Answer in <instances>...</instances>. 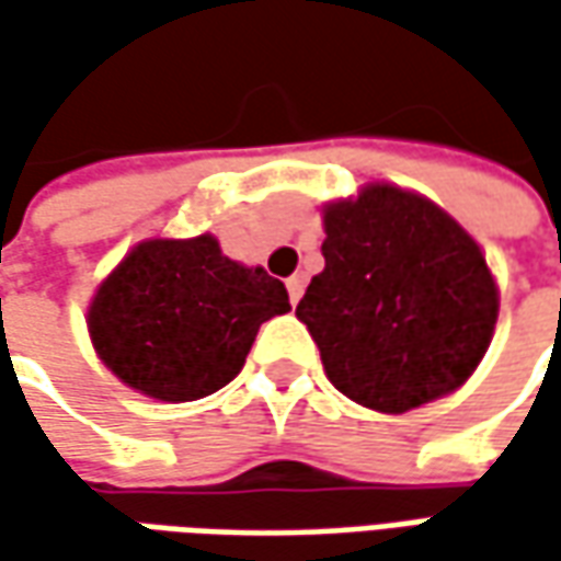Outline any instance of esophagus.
<instances>
[{"instance_id": "34e87169", "label": "esophagus", "mask_w": 561, "mask_h": 561, "mask_svg": "<svg viewBox=\"0 0 561 561\" xmlns=\"http://www.w3.org/2000/svg\"><path fill=\"white\" fill-rule=\"evenodd\" d=\"M302 287H306V284H302V277H290V280H287V293H290L293 306L299 302V296H302Z\"/></svg>"}]
</instances>
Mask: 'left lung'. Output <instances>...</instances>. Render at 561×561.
<instances>
[{"label":"left lung","instance_id":"1","mask_svg":"<svg viewBox=\"0 0 561 561\" xmlns=\"http://www.w3.org/2000/svg\"><path fill=\"white\" fill-rule=\"evenodd\" d=\"M324 233V271L296 318L336 390L399 415L462 387L500 312L478 243L443 208L390 184L328 205Z\"/></svg>","mask_w":561,"mask_h":561}]
</instances>
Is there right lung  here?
<instances>
[{
  "mask_svg": "<svg viewBox=\"0 0 561 561\" xmlns=\"http://www.w3.org/2000/svg\"><path fill=\"white\" fill-rule=\"evenodd\" d=\"M284 312L280 280L221 255L203 233L140 243L99 287L87 324L99 358L127 387L190 402L240 375L259 328Z\"/></svg>",
  "mask_w": 561,
  "mask_h": 561,
  "instance_id": "obj_1",
  "label": "right lung"
}]
</instances>
